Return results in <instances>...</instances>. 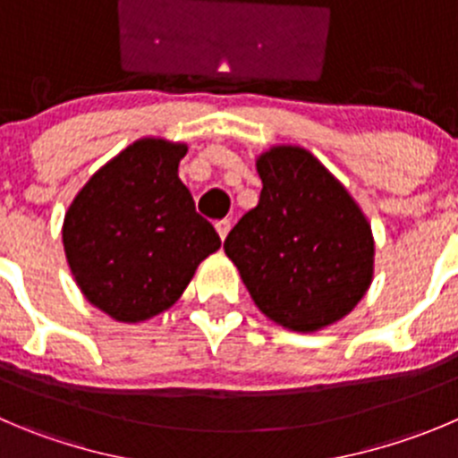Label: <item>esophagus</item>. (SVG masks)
<instances>
[{
    "mask_svg": "<svg viewBox=\"0 0 458 458\" xmlns=\"http://www.w3.org/2000/svg\"><path fill=\"white\" fill-rule=\"evenodd\" d=\"M229 229H232V222H229V220H217L216 222V232H217V236H220V241H225L226 233H229Z\"/></svg>",
    "mask_w": 458,
    "mask_h": 458,
    "instance_id": "esophagus-1",
    "label": "esophagus"
}]
</instances>
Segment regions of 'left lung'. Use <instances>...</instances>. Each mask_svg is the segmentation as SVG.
<instances>
[{
    "mask_svg": "<svg viewBox=\"0 0 458 458\" xmlns=\"http://www.w3.org/2000/svg\"><path fill=\"white\" fill-rule=\"evenodd\" d=\"M263 191L225 241L259 310L317 333L344 319L373 281L371 225L342 182L299 146L256 159Z\"/></svg>",
    "mask_w": 458,
    "mask_h": 458,
    "instance_id": "1",
    "label": "left lung"
}]
</instances>
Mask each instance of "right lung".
<instances>
[{"label":"right lung","mask_w":458,"mask_h":458,"mask_svg":"<svg viewBox=\"0 0 458 458\" xmlns=\"http://www.w3.org/2000/svg\"><path fill=\"white\" fill-rule=\"evenodd\" d=\"M186 143L146 137L89 177L69 204L63 245L87 301L123 324L168 310L220 236L195 213L177 168Z\"/></svg>","instance_id":"1"}]
</instances>
